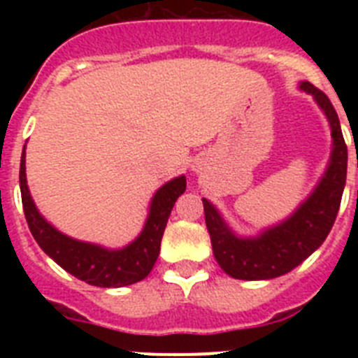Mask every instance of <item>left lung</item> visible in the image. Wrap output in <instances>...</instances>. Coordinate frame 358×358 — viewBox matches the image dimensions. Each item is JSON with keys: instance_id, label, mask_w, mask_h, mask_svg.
<instances>
[{"instance_id": "left-lung-1", "label": "left lung", "mask_w": 358, "mask_h": 358, "mask_svg": "<svg viewBox=\"0 0 358 358\" xmlns=\"http://www.w3.org/2000/svg\"><path fill=\"white\" fill-rule=\"evenodd\" d=\"M299 90L312 94L327 115L334 140L327 172L310 197L287 220L252 238L236 236L217 208L208 199H202L215 260L235 280H273L290 273L324 242L339 213L348 169V147L339 116L330 98L314 84L301 82Z\"/></svg>"}]
</instances>
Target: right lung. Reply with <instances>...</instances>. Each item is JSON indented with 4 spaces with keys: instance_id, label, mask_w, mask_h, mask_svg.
Returning <instances> with one entry per match:
<instances>
[{
    "instance_id": "1",
    "label": "right lung",
    "mask_w": 358,
    "mask_h": 358,
    "mask_svg": "<svg viewBox=\"0 0 358 358\" xmlns=\"http://www.w3.org/2000/svg\"><path fill=\"white\" fill-rule=\"evenodd\" d=\"M24 170L27 166H24L23 150L21 166H19V186H21L24 217H27L30 233L39 243V248L55 264L61 265L64 271H68L78 280L94 287H103V289L132 285L150 274L152 267L159 256L161 238H163L164 227L169 222L173 204L179 195L185 194V176L176 177L157 189L156 195L152 197L143 231L134 242H131L123 249H106L96 243L69 238V236L62 235L61 231H57L52 224L46 222L34 204Z\"/></svg>"
}]
</instances>
